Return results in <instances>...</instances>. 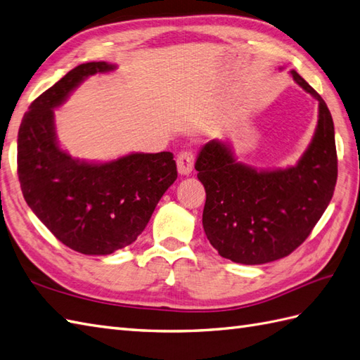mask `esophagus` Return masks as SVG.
Listing matches in <instances>:
<instances>
[{
	"instance_id": "34e87169",
	"label": "esophagus",
	"mask_w": 360,
	"mask_h": 360,
	"mask_svg": "<svg viewBox=\"0 0 360 360\" xmlns=\"http://www.w3.org/2000/svg\"><path fill=\"white\" fill-rule=\"evenodd\" d=\"M193 162H195V155L190 152V150H184V152H181L178 155V160H176V164H178V172L181 174H190L191 170H193Z\"/></svg>"
}]
</instances>
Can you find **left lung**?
Returning a JSON list of instances; mask_svg holds the SVG:
<instances>
[{"mask_svg": "<svg viewBox=\"0 0 360 360\" xmlns=\"http://www.w3.org/2000/svg\"><path fill=\"white\" fill-rule=\"evenodd\" d=\"M297 84L319 101L311 144L295 167L256 170L236 162L230 144L210 141L195 169L205 187L202 225L218 253L257 265L285 257L310 236L328 207L338 181L334 124L321 95L291 70Z\"/></svg>", "mask_w": 360, "mask_h": 360, "instance_id": "8db88e82", "label": "left lung"}]
</instances>
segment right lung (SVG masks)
<instances>
[{
	"instance_id": "add662e5",
	"label": "right lung",
	"mask_w": 360,
	"mask_h": 360,
	"mask_svg": "<svg viewBox=\"0 0 360 360\" xmlns=\"http://www.w3.org/2000/svg\"><path fill=\"white\" fill-rule=\"evenodd\" d=\"M110 70L115 65L104 61L77 65L30 104L18 131L24 199L58 240L82 255H110L133 244L178 178L170 152L90 164L58 146L53 108L90 75Z\"/></svg>"
}]
</instances>
